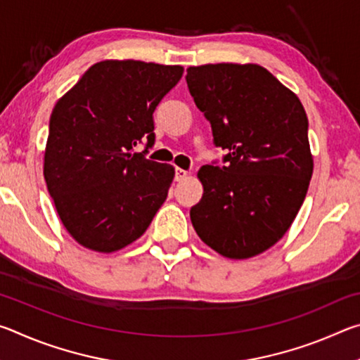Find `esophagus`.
<instances>
[{"instance_id": "obj_1", "label": "esophagus", "mask_w": 360, "mask_h": 360, "mask_svg": "<svg viewBox=\"0 0 360 360\" xmlns=\"http://www.w3.org/2000/svg\"><path fill=\"white\" fill-rule=\"evenodd\" d=\"M188 176V172H186V169H182V168H176V174H174V179L176 181H182V179H186Z\"/></svg>"}]
</instances>
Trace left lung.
Instances as JSON below:
<instances>
[{
	"instance_id": "8db88e82",
	"label": "left lung",
	"mask_w": 360,
	"mask_h": 360,
	"mask_svg": "<svg viewBox=\"0 0 360 360\" xmlns=\"http://www.w3.org/2000/svg\"><path fill=\"white\" fill-rule=\"evenodd\" d=\"M187 87L210 120L224 167L203 165L191 221L211 249L249 259L283 238L313 174L308 117L298 96L264 66H191Z\"/></svg>"
}]
</instances>
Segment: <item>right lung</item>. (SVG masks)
<instances>
[{"label":"right lung","instance_id":"1","mask_svg":"<svg viewBox=\"0 0 360 360\" xmlns=\"http://www.w3.org/2000/svg\"><path fill=\"white\" fill-rule=\"evenodd\" d=\"M179 65L105 60L84 72L53 108L44 179L79 245L115 252L136 241L167 200L174 168L146 158L158 103L179 82ZM148 139L146 150L132 148Z\"/></svg>","mask_w":360,"mask_h":360}]
</instances>
